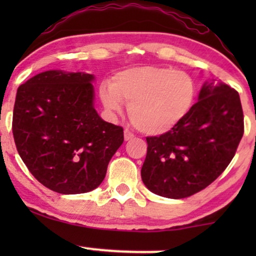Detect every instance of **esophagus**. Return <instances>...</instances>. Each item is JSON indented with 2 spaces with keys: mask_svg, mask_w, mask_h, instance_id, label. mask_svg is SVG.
<instances>
[{
  "mask_svg": "<svg viewBox=\"0 0 256 256\" xmlns=\"http://www.w3.org/2000/svg\"><path fill=\"white\" fill-rule=\"evenodd\" d=\"M124 138H125V141H130L134 138V134L131 132L130 130H128V128H126V130L124 131Z\"/></svg>",
  "mask_w": 256,
  "mask_h": 256,
  "instance_id": "obj_1",
  "label": "esophagus"
}]
</instances>
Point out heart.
<instances>
[{
  "instance_id": "b5f03b06",
  "label": "heart",
  "mask_w": 256,
  "mask_h": 256,
  "mask_svg": "<svg viewBox=\"0 0 256 256\" xmlns=\"http://www.w3.org/2000/svg\"><path fill=\"white\" fill-rule=\"evenodd\" d=\"M197 88L190 74L161 66H138L115 76L102 85L100 98L112 112L128 105L134 125L147 135H162L184 120L196 102Z\"/></svg>"
}]
</instances>
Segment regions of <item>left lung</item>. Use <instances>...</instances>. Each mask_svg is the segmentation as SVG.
<instances>
[{
    "mask_svg": "<svg viewBox=\"0 0 256 256\" xmlns=\"http://www.w3.org/2000/svg\"><path fill=\"white\" fill-rule=\"evenodd\" d=\"M242 134L238 92L222 82H206L184 120L164 135L146 138L142 182L161 197H190L223 174Z\"/></svg>",
    "mask_w": 256,
    "mask_h": 256,
    "instance_id": "8db88e82",
    "label": "left lung"
}]
</instances>
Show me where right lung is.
<instances>
[{"label": "right lung", "instance_id": "1", "mask_svg": "<svg viewBox=\"0 0 256 256\" xmlns=\"http://www.w3.org/2000/svg\"><path fill=\"white\" fill-rule=\"evenodd\" d=\"M94 80L82 72L47 70L17 90L12 131L18 154L38 182L62 194L99 187L124 142L122 128L95 110Z\"/></svg>", "mask_w": 256, "mask_h": 256}]
</instances>
